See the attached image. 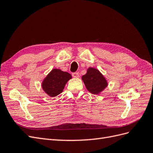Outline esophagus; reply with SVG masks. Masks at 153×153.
Wrapping results in <instances>:
<instances>
[{"label":"esophagus","mask_w":153,"mask_h":153,"mask_svg":"<svg viewBox=\"0 0 153 153\" xmlns=\"http://www.w3.org/2000/svg\"><path fill=\"white\" fill-rule=\"evenodd\" d=\"M72 76L74 78H78V76H79V74H78V73H77V72H74L72 73Z\"/></svg>","instance_id":"34e87169"}]
</instances>
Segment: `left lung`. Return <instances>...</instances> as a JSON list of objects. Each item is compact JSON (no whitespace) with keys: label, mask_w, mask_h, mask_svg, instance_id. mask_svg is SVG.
I'll return each mask as SVG.
<instances>
[{"label":"left lung","mask_w":153,"mask_h":153,"mask_svg":"<svg viewBox=\"0 0 153 153\" xmlns=\"http://www.w3.org/2000/svg\"><path fill=\"white\" fill-rule=\"evenodd\" d=\"M82 78L87 89L92 94H98L107 86L105 78L98 69L94 68L88 69L87 73Z\"/></svg>","instance_id":"8db88e82"}]
</instances>
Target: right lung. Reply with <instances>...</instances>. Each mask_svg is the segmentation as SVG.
<instances>
[{
	"mask_svg": "<svg viewBox=\"0 0 153 153\" xmlns=\"http://www.w3.org/2000/svg\"><path fill=\"white\" fill-rule=\"evenodd\" d=\"M71 78L68 72L54 69L43 82L42 87L45 92L51 97H55L62 92L67 82Z\"/></svg>",
	"mask_w": 153,
	"mask_h": 153,
	"instance_id": "right-lung-1",
	"label": "right lung"
}]
</instances>
